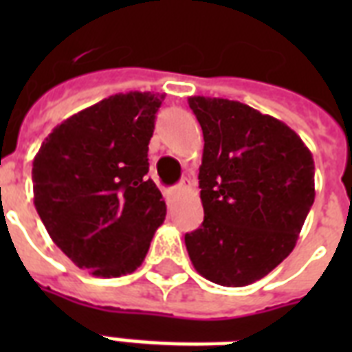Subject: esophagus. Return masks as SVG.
Instances as JSON below:
<instances>
[{"mask_svg":"<svg viewBox=\"0 0 352 352\" xmlns=\"http://www.w3.org/2000/svg\"><path fill=\"white\" fill-rule=\"evenodd\" d=\"M192 186H193V181L192 179H188V177H184V179L179 182V188H181V190H190Z\"/></svg>","mask_w":352,"mask_h":352,"instance_id":"esophagus-1","label":"esophagus"}]
</instances>
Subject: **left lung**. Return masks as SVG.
Masks as SVG:
<instances>
[{"mask_svg": "<svg viewBox=\"0 0 352 352\" xmlns=\"http://www.w3.org/2000/svg\"><path fill=\"white\" fill-rule=\"evenodd\" d=\"M204 137L199 188L204 221L184 235L203 278L245 287L296 246L314 203V160L287 124L226 98L190 96Z\"/></svg>", "mask_w": 352, "mask_h": 352, "instance_id": "1", "label": "left lung"}]
</instances>
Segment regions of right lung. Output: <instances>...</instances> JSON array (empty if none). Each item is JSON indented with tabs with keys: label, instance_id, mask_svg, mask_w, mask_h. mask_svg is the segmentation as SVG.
Segmentation results:
<instances>
[{
	"label": "right lung",
	"instance_id": "add662e5",
	"mask_svg": "<svg viewBox=\"0 0 352 352\" xmlns=\"http://www.w3.org/2000/svg\"><path fill=\"white\" fill-rule=\"evenodd\" d=\"M162 96L131 91L76 113L32 162L34 206L54 245L96 278L135 272L166 217L148 144Z\"/></svg>",
	"mask_w": 352,
	"mask_h": 352
}]
</instances>
